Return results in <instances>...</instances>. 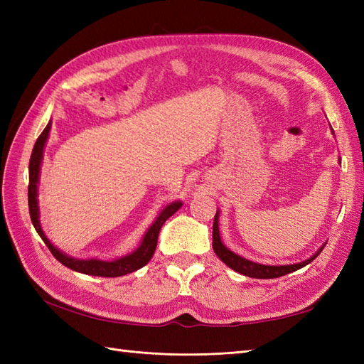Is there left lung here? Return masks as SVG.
Instances as JSON below:
<instances>
[{
	"mask_svg": "<svg viewBox=\"0 0 364 364\" xmlns=\"http://www.w3.org/2000/svg\"><path fill=\"white\" fill-rule=\"evenodd\" d=\"M323 247H326V244H323L314 255H311L310 258L301 261V262H296V264H286V266H283V264L282 266L259 264V262H255V261L242 258L241 255H236L235 252H231L228 247H225V244L222 242L220 231H219V211L215 213V215H214V223H213V249H214V253L218 255V257L223 262H225V264L230 269H233L235 272H239V274H242L245 277L264 278V280H266V278H277V277H282V275H286V274H291V272H294V270H297L300 267L310 264V262L322 252Z\"/></svg>",
	"mask_w": 364,
	"mask_h": 364,
	"instance_id": "8db88e82",
	"label": "left lung"
}]
</instances>
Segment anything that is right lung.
I'll list each match as a JSON object with an SVG mask.
<instances>
[{
    "label": "right lung",
    "instance_id": "obj_1",
    "mask_svg": "<svg viewBox=\"0 0 364 364\" xmlns=\"http://www.w3.org/2000/svg\"><path fill=\"white\" fill-rule=\"evenodd\" d=\"M50 129H51V120L48 122V125L42 131V134L38 136V139L34 144L33 153H31V159H29V186H28V205H29V215L31 220H33V225L36 231L43 239V242L48 247L50 252L53 253V257L56 258L59 262L68 269L75 270V272H81L86 275H95V277H122L134 272V270L144 267L146 262H149L153 257L154 250H156V244H158V236L159 231L164 225V222L170 218V215L175 214L178 210L181 208V202L168 203L164 210H162L158 218L154 219V222L150 225V228L145 231V235L142 237L141 244H139L137 249L134 252H131L129 255H125V257L117 258L114 261H103L98 258H89V259H80V258H73L68 257L67 253L60 252L56 245H53V242L46 237L45 231L42 230L41 225V211H38V200H37V191H38V178H41V166L43 161V150L46 141H48L50 136Z\"/></svg>",
    "mask_w": 364,
    "mask_h": 364
}]
</instances>
